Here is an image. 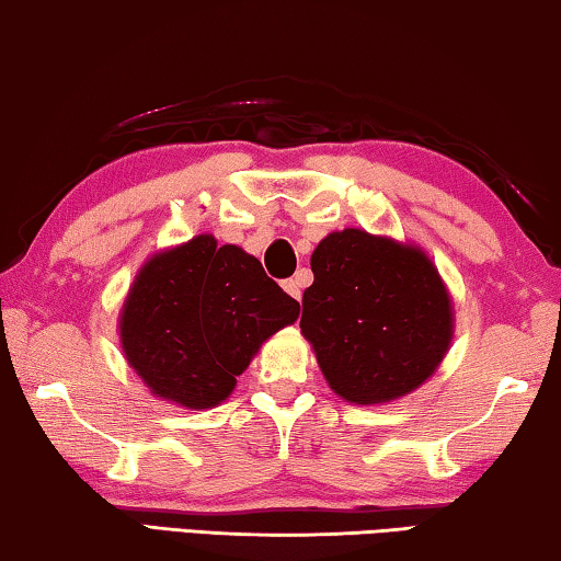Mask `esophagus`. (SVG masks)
I'll use <instances>...</instances> for the list:
<instances>
[{
  "instance_id": "obj_1",
  "label": "esophagus",
  "mask_w": 561,
  "mask_h": 561,
  "mask_svg": "<svg viewBox=\"0 0 561 561\" xmlns=\"http://www.w3.org/2000/svg\"><path fill=\"white\" fill-rule=\"evenodd\" d=\"M282 287H284V291H287L289 297H295L297 301L301 299V282L299 279H287V282L282 284Z\"/></svg>"
}]
</instances>
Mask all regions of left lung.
<instances>
[{
  "label": "left lung",
  "mask_w": 561,
  "mask_h": 561,
  "mask_svg": "<svg viewBox=\"0 0 561 561\" xmlns=\"http://www.w3.org/2000/svg\"><path fill=\"white\" fill-rule=\"evenodd\" d=\"M312 272L299 327L336 397L387 404L437 371L455 340V305L420 244L350 227L317 244Z\"/></svg>",
  "instance_id": "left-lung-1"
}]
</instances>
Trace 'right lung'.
<instances>
[{
	"instance_id": "1",
	"label": "right lung",
	"mask_w": 561,
	"mask_h": 561,
	"mask_svg": "<svg viewBox=\"0 0 561 561\" xmlns=\"http://www.w3.org/2000/svg\"><path fill=\"white\" fill-rule=\"evenodd\" d=\"M297 317L299 301L256 256L197 234L139 266L117 329L149 394L202 412L225 402L262 344Z\"/></svg>"
}]
</instances>
